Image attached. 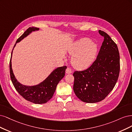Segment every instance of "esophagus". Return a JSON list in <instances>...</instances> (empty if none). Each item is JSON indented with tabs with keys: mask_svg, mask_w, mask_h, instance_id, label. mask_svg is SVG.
<instances>
[{
	"mask_svg": "<svg viewBox=\"0 0 132 132\" xmlns=\"http://www.w3.org/2000/svg\"><path fill=\"white\" fill-rule=\"evenodd\" d=\"M72 72V70L70 69V68H67V69L66 70V73L67 74H70V73H71Z\"/></svg>",
	"mask_w": 132,
	"mask_h": 132,
	"instance_id": "1",
	"label": "esophagus"
}]
</instances>
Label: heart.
I'll use <instances>...</instances> for the list:
<instances>
[{"label":"heart","mask_w":132,"mask_h":132,"mask_svg":"<svg viewBox=\"0 0 132 132\" xmlns=\"http://www.w3.org/2000/svg\"><path fill=\"white\" fill-rule=\"evenodd\" d=\"M73 66L78 69L88 67L94 60L97 52L96 45L88 38H82L76 41L69 49Z\"/></svg>","instance_id":"heart-1"}]
</instances>
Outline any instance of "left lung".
Masks as SVG:
<instances>
[{
    "mask_svg": "<svg viewBox=\"0 0 132 132\" xmlns=\"http://www.w3.org/2000/svg\"><path fill=\"white\" fill-rule=\"evenodd\" d=\"M104 40L96 60L88 69L74 72L73 90L80 100L95 103L104 100L117 81L120 70L117 45L107 33L99 30Z\"/></svg>",
    "mask_w": 132,
    "mask_h": 132,
    "instance_id": "8db88e82",
    "label": "left lung"
}]
</instances>
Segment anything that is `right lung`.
Masks as SVG:
<instances>
[{"instance_id":"obj_1","label":"right lung","mask_w":132,"mask_h":132,"mask_svg":"<svg viewBox=\"0 0 132 132\" xmlns=\"http://www.w3.org/2000/svg\"><path fill=\"white\" fill-rule=\"evenodd\" d=\"M38 30H39L38 28L33 27L28 28L23 33V35L16 40L14 48L17 43L20 42L24 37L29 35V33H31L32 31ZM12 51L11 52V56L10 60V73L12 83L13 84L16 90L24 99L30 101L31 103L38 104L46 103L53 97L55 91L56 90L57 84L65 76V71L67 69V67L65 66L57 67L50 73V75L44 81L39 84L36 85V86H24V85L20 83L17 80L14 75L13 71H12L11 67Z\"/></svg>"}]
</instances>
